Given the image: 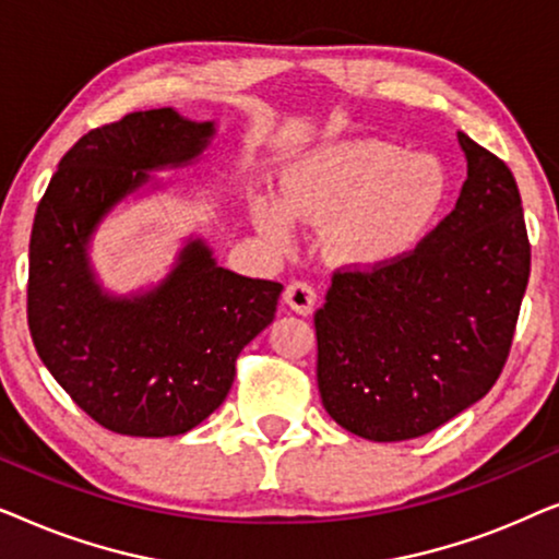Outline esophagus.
Instances as JSON below:
<instances>
[{
    "mask_svg": "<svg viewBox=\"0 0 559 559\" xmlns=\"http://www.w3.org/2000/svg\"><path fill=\"white\" fill-rule=\"evenodd\" d=\"M316 289H312L310 282H293L285 289V302L293 308L297 316H310L312 308H316Z\"/></svg>",
    "mask_w": 559,
    "mask_h": 559,
    "instance_id": "1",
    "label": "esophagus"
}]
</instances>
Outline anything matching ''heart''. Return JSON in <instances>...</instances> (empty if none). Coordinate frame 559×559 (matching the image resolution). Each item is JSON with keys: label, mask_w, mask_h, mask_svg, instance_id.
I'll list each match as a JSON object with an SVG mask.
<instances>
[{"label": "heart", "mask_w": 559, "mask_h": 559, "mask_svg": "<svg viewBox=\"0 0 559 559\" xmlns=\"http://www.w3.org/2000/svg\"><path fill=\"white\" fill-rule=\"evenodd\" d=\"M448 198V175L430 155H409L379 140H346L295 159L282 175L280 203L262 198L257 228L289 241V222L331 226V251L343 262L379 270L423 247Z\"/></svg>", "instance_id": "1"}]
</instances>
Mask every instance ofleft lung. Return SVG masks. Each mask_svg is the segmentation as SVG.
Here are the masks:
<instances>
[{"instance_id":"left-lung-1","label":"left lung","mask_w":559,"mask_h":559,"mask_svg":"<svg viewBox=\"0 0 559 559\" xmlns=\"http://www.w3.org/2000/svg\"><path fill=\"white\" fill-rule=\"evenodd\" d=\"M468 178L404 262L335 274L316 312L318 389L358 438L427 435L484 400L507 364L530 282L514 175L457 132Z\"/></svg>"}]
</instances>
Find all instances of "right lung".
<instances>
[{
    "label": "right lung",
    "mask_w": 559,
    "mask_h": 559,
    "mask_svg": "<svg viewBox=\"0 0 559 559\" xmlns=\"http://www.w3.org/2000/svg\"><path fill=\"white\" fill-rule=\"evenodd\" d=\"M216 119L175 109L127 114L81 136L52 175L29 236L27 320L37 356L106 430L173 438L224 404L236 358L274 320L280 282L221 266L201 234L182 239L165 277L114 293L91 247L119 205L167 188L152 173L195 165Z\"/></svg>",
    "instance_id": "add662e5"
}]
</instances>
